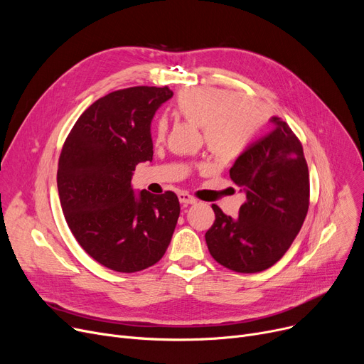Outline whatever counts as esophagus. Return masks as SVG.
<instances>
[{
	"mask_svg": "<svg viewBox=\"0 0 364 364\" xmlns=\"http://www.w3.org/2000/svg\"><path fill=\"white\" fill-rule=\"evenodd\" d=\"M178 200H180L183 205H193V203L198 202L196 198H193L192 195H188V193H186V192H181V193L178 195Z\"/></svg>",
	"mask_w": 364,
	"mask_h": 364,
	"instance_id": "34e87169",
	"label": "esophagus"
}]
</instances>
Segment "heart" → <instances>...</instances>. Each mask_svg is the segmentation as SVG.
<instances>
[{
	"label": "heart",
	"mask_w": 364,
	"mask_h": 364,
	"mask_svg": "<svg viewBox=\"0 0 364 364\" xmlns=\"http://www.w3.org/2000/svg\"><path fill=\"white\" fill-rule=\"evenodd\" d=\"M174 112L200 127L208 150L220 161L237 158L265 121L257 102L213 87L184 90L176 99ZM165 136L166 122L161 119L155 125V140L161 143Z\"/></svg>",
	"instance_id": "obj_1"
}]
</instances>
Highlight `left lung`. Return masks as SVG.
<instances>
[{
    "instance_id": "8db88e82",
    "label": "left lung",
    "mask_w": 364,
    "mask_h": 364,
    "mask_svg": "<svg viewBox=\"0 0 364 364\" xmlns=\"http://www.w3.org/2000/svg\"><path fill=\"white\" fill-rule=\"evenodd\" d=\"M274 128L245 149L230 168V178L245 192L239 217L213 205L215 221L206 232L209 254L228 270L258 273L289 250L310 205L309 166L302 144L277 117Z\"/></svg>"
}]
</instances>
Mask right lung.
<instances>
[{"instance_id": "obj_1", "label": "right lung", "mask_w": 364, "mask_h": 364, "mask_svg": "<svg viewBox=\"0 0 364 364\" xmlns=\"http://www.w3.org/2000/svg\"><path fill=\"white\" fill-rule=\"evenodd\" d=\"M168 87H131L94 102L63 144L57 188L72 235L107 269L136 273L165 254L180 215L174 192L134 193L132 171L151 161L150 124Z\"/></svg>"}]
</instances>
